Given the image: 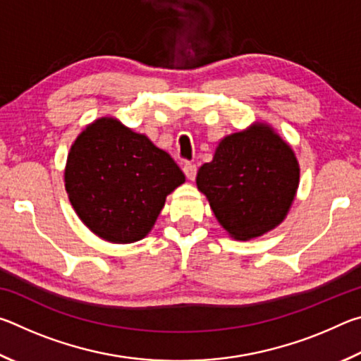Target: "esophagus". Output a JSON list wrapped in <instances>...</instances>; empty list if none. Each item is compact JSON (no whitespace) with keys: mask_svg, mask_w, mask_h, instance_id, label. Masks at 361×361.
Masks as SVG:
<instances>
[{"mask_svg":"<svg viewBox=\"0 0 361 361\" xmlns=\"http://www.w3.org/2000/svg\"><path fill=\"white\" fill-rule=\"evenodd\" d=\"M183 172H185L189 180H194L195 175H197V166L192 162H186L185 166H183Z\"/></svg>","mask_w":361,"mask_h":361,"instance_id":"34e87169","label":"esophagus"}]
</instances>
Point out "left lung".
<instances>
[{"label":"left lung","mask_w":361,"mask_h":361,"mask_svg":"<svg viewBox=\"0 0 361 361\" xmlns=\"http://www.w3.org/2000/svg\"><path fill=\"white\" fill-rule=\"evenodd\" d=\"M298 183L295 152L262 124L221 140L213 161L197 172V188L219 224L240 240L282 223Z\"/></svg>","instance_id":"8db88e82"}]
</instances>
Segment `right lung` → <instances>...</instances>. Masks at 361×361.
I'll list each match as a JSON object with an SVG mask.
<instances>
[{"mask_svg":"<svg viewBox=\"0 0 361 361\" xmlns=\"http://www.w3.org/2000/svg\"><path fill=\"white\" fill-rule=\"evenodd\" d=\"M181 183L185 173L170 154L113 118L95 121L76 138L65 170L78 216L114 243L143 239Z\"/></svg>","mask_w":361,"mask_h":361,"instance_id":"right-lung-1","label":"right lung"}]
</instances>
